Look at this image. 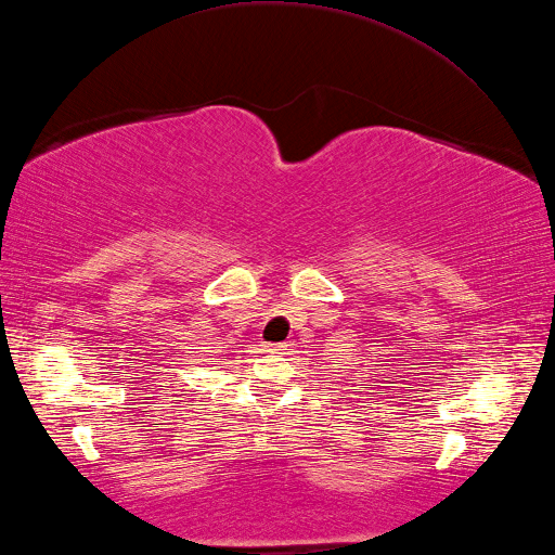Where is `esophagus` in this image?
Instances as JSON below:
<instances>
[{"mask_svg":"<svg viewBox=\"0 0 555 555\" xmlns=\"http://www.w3.org/2000/svg\"><path fill=\"white\" fill-rule=\"evenodd\" d=\"M263 350H266V353H285L287 344H266Z\"/></svg>","mask_w":555,"mask_h":555,"instance_id":"34e87169","label":"esophagus"}]
</instances>
